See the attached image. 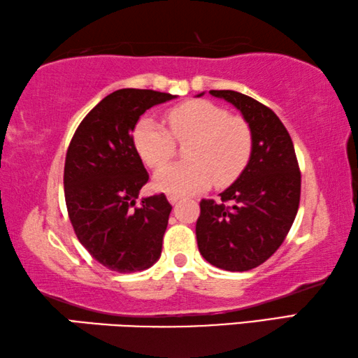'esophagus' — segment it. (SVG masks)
<instances>
[{"label":"esophagus","instance_id":"obj_1","mask_svg":"<svg viewBox=\"0 0 358 358\" xmlns=\"http://www.w3.org/2000/svg\"><path fill=\"white\" fill-rule=\"evenodd\" d=\"M167 199H169V202H170V203H177V202L181 199V197H180V196H177V194H169V196H167Z\"/></svg>","mask_w":358,"mask_h":358}]
</instances>
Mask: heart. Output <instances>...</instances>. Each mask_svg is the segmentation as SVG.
<instances>
[{
    "label": "heart",
    "instance_id": "heart-1",
    "mask_svg": "<svg viewBox=\"0 0 358 358\" xmlns=\"http://www.w3.org/2000/svg\"><path fill=\"white\" fill-rule=\"evenodd\" d=\"M167 129L150 116L134 129V146L150 167L157 169L174 154V140L189 141L185 163L159 169L157 189L185 196L207 189L210 185H229L239 177L252 155V130L241 116L208 100H188L166 113Z\"/></svg>",
    "mask_w": 358,
    "mask_h": 358
}]
</instances>
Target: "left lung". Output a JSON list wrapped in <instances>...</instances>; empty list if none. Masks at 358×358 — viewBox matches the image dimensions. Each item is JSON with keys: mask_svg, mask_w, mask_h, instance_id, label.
I'll return each instance as SVG.
<instances>
[{"mask_svg": "<svg viewBox=\"0 0 358 358\" xmlns=\"http://www.w3.org/2000/svg\"><path fill=\"white\" fill-rule=\"evenodd\" d=\"M210 94L242 113L253 145L245 169L221 192V201H201L197 247L220 269L250 271L271 258L285 241L298 213L301 172L290 134L271 108L236 90Z\"/></svg>", "mask_w": 358, "mask_h": 358, "instance_id": "left-lung-1", "label": "left lung"}]
</instances>
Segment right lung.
Masks as SVG:
<instances>
[{
	"mask_svg": "<svg viewBox=\"0 0 358 358\" xmlns=\"http://www.w3.org/2000/svg\"><path fill=\"white\" fill-rule=\"evenodd\" d=\"M172 99L150 89H119L89 111L68 146V217L78 241L111 271H145L161 257L172 206L164 194L143 197L137 206L150 175L132 132L146 110Z\"/></svg>",
	"mask_w": 358,
	"mask_h": 358,
	"instance_id": "add662e5",
	"label": "right lung"
}]
</instances>
